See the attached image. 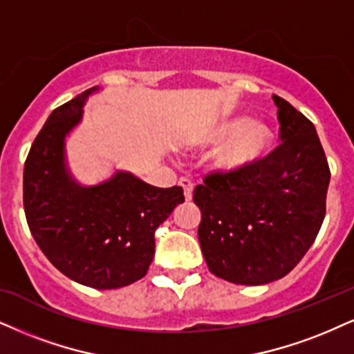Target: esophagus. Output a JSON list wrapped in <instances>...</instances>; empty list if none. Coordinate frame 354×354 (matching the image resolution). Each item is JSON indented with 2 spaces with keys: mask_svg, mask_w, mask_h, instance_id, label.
Wrapping results in <instances>:
<instances>
[{
  "mask_svg": "<svg viewBox=\"0 0 354 354\" xmlns=\"http://www.w3.org/2000/svg\"><path fill=\"white\" fill-rule=\"evenodd\" d=\"M178 185H180L182 190H184V197H185L187 202L192 200V197H194V184H192L190 178L182 177L180 180H178Z\"/></svg>",
  "mask_w": 354,
  "mask_h": 354,
  "instance_id": "esophagus-1",
  "label": "esophagus"
}]
</instances>
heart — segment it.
<instances>
[{
	"label": "heart",
	"mask_w": 354,
	"mask_h": 354,
	"mask_svg": "<svg viewBox=\"0 0 354 354\" xmlns=\"http://www.w3.org/2000/svg\"><path fill=\"white\" fill-rule=\"evenodd\" d=\"M272 141V128L266 121L233 116L207 129L200 144L205 147L221 146L213 157V165L218 172L241 176L263 162Z\"/></svg>",
	"instance_id": "b5f03b06"
}]
</instances>
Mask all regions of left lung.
Listing matches in <instances>:
<instances>
[{
    "instance_id": "left-lung-1",
    "label": "left lung",
    "mask_w": 354,
    "mask_h": 354,
    "mask_svg": "<svg viewBox=\"0 0 354 354\" xmlns=\"http://www.w3.org/2000/svg\"><path fill=\"white\" fill-rule=\"evenodd\" d=\"M281 146L241 176H213L194 192L198 241L215 276L263 286L289 274L310 250L325 218L330 169L317 129L272 95Z\"/></svg>"
}]
</instances>
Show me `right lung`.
Masks as SVG:
<instances>
[{"instance_id":"obj_1","label":"right lung","mask_w":354,"mask_h":354,"mask_svg":"<svg viewBox=\"0 0 354 354\" xmlns=\"http://www.w3.org/2000/svg\"><path fill=\"white\" fill-rule=\"evenodd\" d=\"M100 86L55 108L24 164V212L37 246L60 272L93 289H118L146 276L156 230L177 205L182 187L159 189L129 170L85 185L67 160V138L84 120Z\"/></svg>"}]
</instances>
